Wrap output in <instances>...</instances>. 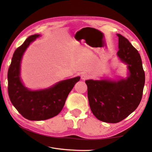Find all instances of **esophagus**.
Returning <instances> with one entry per match:
<instances>
[{"mask_svg":"<svg viewBox=\"0 0 152 152\" xmlns=\"http://www.w3.org/2000/svg\"><path fill=\"white\" fill-rule=\"evenodd\" d=\"M89 78V74H87V73H83V74H82V75L81 76V78H82V80H88Z\"/></svg>","mask_w":152,"mask_h":152,"instance_id":"34e87169","label":"esophagus"}]
</instances>
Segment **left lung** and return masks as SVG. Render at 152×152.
Masks as SVG:
<instances>
[{
  "mask_svg": "<svg viewBox=\"0 0 152 152\" xmlns=\"http://www.w3.org/2000/svg\"><path fill=\"white\" fill-rule=\"evenodd\" d=\"M118 37V57L127 65L126 78L88 80L89 104L99 120L115 124L126 118L139 105L145 83V74L138 51L127 38Z\"/></svg>",
  "mask_w": 152,
  "mask_h": 152,
  "instance_id": "1",
  "label": "left lung"
}]
</instances>
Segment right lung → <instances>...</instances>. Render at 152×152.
<instances>
[{
  "instance_id": "obj_1",
  "label": "right lung",
  "mask_w": 152,
  "mask_h": 152,
  "mask_svg": "<svg viewBox=\"0 0 152 152\" xmlns=\"http://www.w3.org/2000/svg\"><path fill=\"white\" fill-rule=\"evenodd\" d=\"M40 34L28 37L13 55L8 72V95L16 110L28 120H46L62 110L69 93L78 82L80 76L64 80L46 89L31 90L25 87L21 78L23 56L29 45Z\"/></svg>"
}]
</instances>
